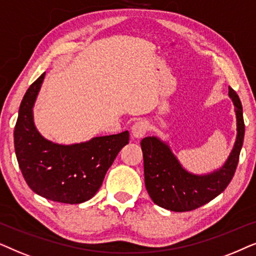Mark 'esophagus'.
Returning <instances> with one entry per match:
<instances>
[{"instance_id": "1", "label": "esophagus", "mask_w": 256, "mask_h": 256, "mask_svg": "<svg viewBox=\"0 0 256 256\" xmlns=\"http://www.w3.org/2000/svg\"><path fill=\"white\" fill-rule=\"evenodd\" d=\"M148 122H144V120L136 122L131 128L132 136H134V138H138V139L142 138L146 134V132H148Z\"/></svg>"}]
</instances>
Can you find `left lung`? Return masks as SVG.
Listing matches in <instances>:
<instances>
[{
  "label": "left lung",
  "instance_id": "left-lung-1",
  "mask_svg": "<svg viewBox=\"0 0 256 256\" xmlns=\"http://www.w3.org/2000/svg\"><path fill=\"white\" fill-rule=\"evenodd\" d=\"M228 96L236 116V138L227 160L216 171L194 174L180 164L166 142L156 136L142 140L145 187L156 205L173 212L193 210L216 198L230 182L242 148L244 122L239 96L232 88Z\"/></svg>",
  "mask_w": 256,
  "mask_h": 256
}]
</instances>
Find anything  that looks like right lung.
Returning a JSON list of instances; mask_svg holds the SVG:
<instances>
[{"mask_svg":"<svg viewBox=\"0 0 256 256\" xmlns=\"http://www.w3.org/2000/svg\"><path fill=\"white\" fill-rule=\"evenodd\" d=\"M46 77L40 74L20 105L14 144L18 166L28 186L51 202L80 204L92 198L103 184L119 151L128 144V131L62 145L48 140L34 122V105Z\"/></svg>","mask_w":256,"mask_h":256,"instance_id":"obj_1","label":"right lung"}]
</instances>
